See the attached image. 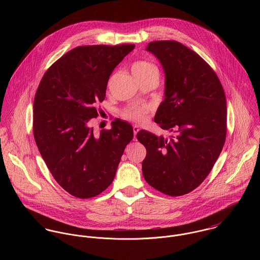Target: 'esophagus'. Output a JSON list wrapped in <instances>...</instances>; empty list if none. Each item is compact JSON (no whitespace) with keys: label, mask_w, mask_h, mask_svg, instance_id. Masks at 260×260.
I'll return each mask as SVG.
<instances>
[{"label":"esophagus","mask_w":260,"mask_h":260,"mask_svg":"<svg viewBox=\"0 0 260 260\" xmlns=\"http://www.w3.org/2000/svg\"><path fill=\"white\" fill-rule=\"evenodd\" d=\"M139 131V127L138 126H133V132H134V139L136 140V134Z\"/></svg>","instance_id":"1"}]
</instances>
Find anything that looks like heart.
I'll list each match as a JSON object with an SVG mask.
<instances>
[{
	"mask_svg": "<svg viewBox=\"0 0 260 260\" xmlns=\"http://www.w3.org/2000/svg\"><path fill=\"white\" fill-rule=\"evenodd\" d=\"M133 74H147L151 72H158L155 65L146 61H137L133 64L132 67ZM151 107L149 105H140L131 107L123 113V116L134 122H142L145 120L146 114L150 111Z\"/></svg>",
	"mask_w": 260,
	"mask_h": 260,
	"instance_id": "b5f03b06",
	"label": "heart"
}]
</instances>
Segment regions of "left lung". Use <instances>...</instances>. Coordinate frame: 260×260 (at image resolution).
Segmentation results:
<instances>
[{"label":"left lung","mask_w":260,"mask_h":260,"mask_svg":"<svg viewBox=\"0 0 260 260\" xmlns=\"http://www.w3.org/2000/svg\"><path fill=\"white\" fill-rule=\"evenodd\" d=\"M146 51L165 74L164 100L154 122L173 133L169 138L141 130L137 139L146 148L142 172L149 185L181 196L200 185L220 155L226 137V99L211 67L176 41L149 43Z\"/></svg>","instance_id":"1"}]
</instances>
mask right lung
<instances>
[{"instance_id":"1","label":"right lung","mask_w":260,"mask_h":260,"mask_svg":"<svg viewBox=\"0 0 260 260\" xmlns=\"http://www.w3.org/2000/svg\"><path fill=\"white\" fill-rule=\"evenodd\" d=\"M135 45L80 46L55 62L34 100L38 149L58 184L78 198H91L113 182L133 127L115 119L110 130L93 133L89 121L106 96L109 77Z\"/></svg>"}]
</instances>
